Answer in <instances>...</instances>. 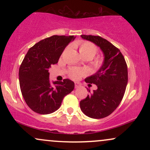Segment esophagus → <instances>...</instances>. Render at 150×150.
<instances>
[{
	"label": "esophagus",
	"mask_w": 150,
	"mask_h": 150,
	"mask_svg": "<svg viewBox=\"0 0 150 150\" xmlns=\"http://www.w3.org/2000/svg\"><path fill=\"white\" fill-rule=\"evenodd\" d=\"M79 87H80V84L77 83V82H75V88H78Z\"/></svg>",
	"instance_id": "obj_1"
}]
</instances>
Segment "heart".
I'll use <instances>...</instances> for the list:
<instances>
[{
	"instance_id": "obj_1",
	"label": "heart",
	"mask_w": 150,
	"mask_h": 150,
	"mask_svg": "<svg viewBox=\"0 0 150 150\" xmlns=\"http://www.w3.org/2000/svg\"><path fill=\"white\" fill-rule=\"evenodd\" d=\"M77 45L79 46V51L82 57H89L92 58L95 56L97 52V46L92 43L89 42H85V41H80L77 43ZM102 63V59L100 58H98L96 59L94 64L97 67L100 66ZM86 72L84 70H79L73 68L69 71V76L73 80H77L81 76L85 75Z\"/></svg>"
}]
</instances>
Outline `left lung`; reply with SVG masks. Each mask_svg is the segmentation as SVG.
Returning a JSON list of instances; mask_svg holds the SVG:
<instances>
[{"instance_id": "obj_1", "label": "left lung", "mask_w": 150, "mask_h": 150, "mask_svg": "<svg viewBox=\"0 0 150 150\" xmlns=\"http://www.w3.org/2000/svg\"><path fill=\"white\" fill-rule=\"evenodd\" d=\"M81 37L99 46L104 58L97 73L85 78L97 89L80 101V108L89 118H103L113 113L123 99L128 83L127 64L120 50L106 39L92 35Z\"/></svg>"}]
</instances>
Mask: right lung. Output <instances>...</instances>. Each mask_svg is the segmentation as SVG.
<instances>
[{
	"label": "right lung",
	"mask_w": 150,
	"mask_h": 150,
	"mask_svg": "<svg viewBox=\"0 0 150 150\" xmlns=\"http://www.w3.org/2000/svg\"><path fill=\"white\" fill-rule=\"evenodd\" d=\"M74 36L53 35L40 41L27 51L19 70L20 89L26 104L34 112L49 114L58 110L63 98L74 89L69 79L49 80V69L60 56Z\"/></svg>",
	"instance_id": "obj_1"
}]
</instances>
